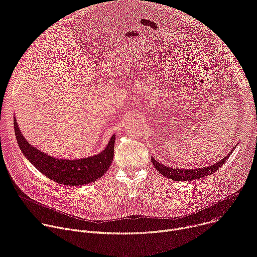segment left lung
Instances as JSON below:
<instances>
[{
  "mask_svg": "<svg viewBox=\"0 0 257 257\" xmlns=\"http://www.w3.org/2000/svg\"><path fill=\"white\" fill-rule=\"evenodd\" d=\"M231 154H232V152H230V154H228L225 158H223V160H221L218 163L212 164L208 167L199 168V169H191V170L170 168V167L164 166L163 164L157 162L156 159H154V158H152V162H153L155 168L157 169V171L169 179H172L174 181H192V180L200 179L202 177H206L208 175L213 174L215 171H217L219 168H221V166H223L224 163H226V161L229 159Z\"/></svg>",
  "mask_w": 257,
  "mask_h": 257,
  "instance_id": "obj_1",
  "label": "left lung"
}]
</instances>
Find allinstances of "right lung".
Listing matches in <instances>:
<instances>
[{
    "instance_id": "1",
    "label": "right lung",
    "mask_w": 257,
    "mask_h": 257,
    "mask_svg": "<svg viewBox=\"0 0 257 257\" xmlns=\"http://www.w3.org/2000/svg\"><path fill=\"white\" fill-rule=\"evenodd\" d=\"M14 129L17 142L24 157L46 177L60 184L69 186L88 184L102 177L112 164L116 135L111 137L106 148L101 153L92 157L70 161L50 157L33 148L22 135L15 117Z\"/></svg>"
}]
</instances>
